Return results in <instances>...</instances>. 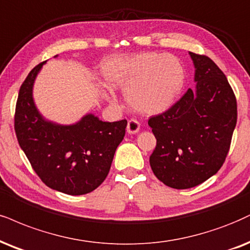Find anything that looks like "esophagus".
Instances as JSON below:
<instances>
[{"label":"esophagus","instance_id":"obj_1","mask_svg":"<svg viewBox=\"0 0 250 250\" xmlns=\"http://www.w3.org/2000/svg\"><path fill=\"white\" fill-rule=\"evenodd\" d=\"M139 130H140V123L138 122L137 119L132 118V119L128 120V123H127V132H128V133H131V134L138 133Z\"/></svg>","mask_w":250,"mask_h":250}]
</instances>
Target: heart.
<instances>
[{
	"instance_id": "b5f03b06",
	"label": "heart",
	"mask_w": 250,
	"mask_h": 250,
	"mask_svg": "<svg viewBox=\"0 0 250 250\" xmlns=\"http://www.w3.org/2000/svg\"><path fill=\"white\" fill-rule=\"evenodd\" d=\"M109 80L127 92L135 110L155 115L174 103L184 85L181 61L171 54L146 52L130 58H115L105 63Z\"/></svg>"
}]
</instances>
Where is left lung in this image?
Wrapping results in <instances>:
<instances>
[{
    "instance_id": "8db88e82",
    "label": "left lung",
    "mask_w": 250,
    "mask_h": 250,
    "mask_svg": "<svg viewBox=\"0 0 250 250\" xmlns=\"http://www.w3.org/2000/svg\"><path fill=\"white\" fill-rule=\"evenodd\" d=\"M196 90L186 94L148 125L156 138L149 158L156 177L172 189L208 180L224 165L238 119L236 98L226 75L210 58L190 52Z\"/></svg>"
}]
</instances>
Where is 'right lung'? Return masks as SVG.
Listing matches in <instances>:
<instances>
[{"label": "right lung", "mask_w": 250, "mask_h": 250, "mask_svg": "<svg viewBox=\"0 0 250 250\" xmlns=\"http://www.w3.org/2000/svg\"><path fill=\"white\" fill-rule=\"evenodd\" d=\"M42 64H37L21 85L15 110L18 144L48 188L72 196L89 193L109 174L127 120L106 123L87 115L69 126L46 122L32 100L33 82Z\"/></svg>", "instance_id": "obj_1"}]
</instances>
